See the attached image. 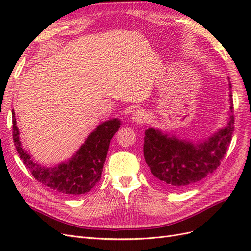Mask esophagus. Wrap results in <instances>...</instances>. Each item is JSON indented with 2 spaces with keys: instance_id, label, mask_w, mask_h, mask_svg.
<instances>
[{
  "instance_id": "34e87169",
  "label": "esophagus",
  "mask_w": 251,
  "mask_h": 251,
  "mask_svg": "<svg viewBox=\"0 0 251 251\" xmlns=\"http://www.w3.org/2000/svg\"><path fill=\"white\" fill-rule=\"evenodd\" d=\"M147 113L143 110H136L132 114V120L136 124H142L147 120Z\"/></svg>"
}]
</instances>
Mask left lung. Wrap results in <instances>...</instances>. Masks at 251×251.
I'll return each instance as SVG.
<instances>
[{
	"mask_svg": "<svg viewBox=\"0 0 251 251\" xmlns=\"http://www.w3.org/2000/svg\"><path fill=\"white\" fill-rule=\"evenodd\" d=\"M229 119L227 125L207 139L197 143L150 127L144 132L143 156L151 173L161 184L184 188L205 178L221 163L234 130L231 83Z\"/></svg>",
	"mask_w": 251,
	"mask_h": 251,
	"instance_id": "left-lung-1",
	"label": "left lung"
}]
</instances>
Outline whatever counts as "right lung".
<instances>
[{
	"mask_svg": "<svg viewBox=\"0 0 251 251\" xmlns=\"http://www.w3.org/2000/svg\"><path fill=\"white\" fill-rule=\"evenodd\" d=\"M12 137L20 158L31 172L32 176L53 191L60 194L77 196L86 194L101 178L110 141L118 131L120 120L109 119L98 125L86 141L69 160L46 168L34 162L31 156L22 148L16 114L12 110Z\"/></svg>",
	"mask_w": 251,
	"mask_h": 251,
	"instance_id": "obj_1",
	"label": "right lung"
}]
</instances>
